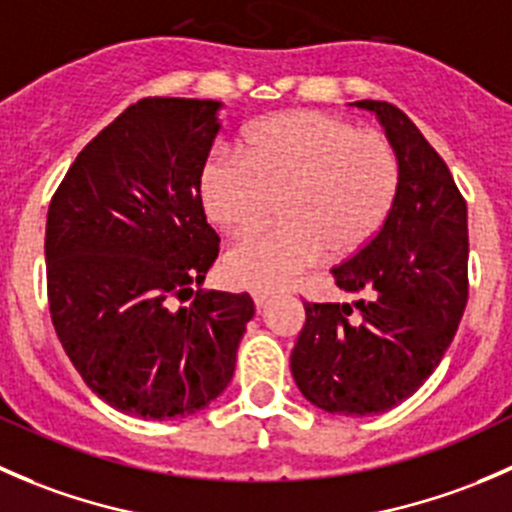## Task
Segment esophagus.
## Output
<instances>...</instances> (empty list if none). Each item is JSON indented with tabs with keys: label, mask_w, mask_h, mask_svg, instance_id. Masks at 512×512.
<instances>
[{
	"label": "esophagus",
	"mask_w": 512,
	"mask_h": 512,
	"mask_svg": "<svg viewBox=\"0 0 512 512\" xmlns=\"http://www.w3.org/2000/svg\"><path fill=\"white\" fill-rule=\"evenodd\" d=\"M251 296H254V303L258 308H263L266 306L268 301H271V296L273 293L271 291H266V288H256V291H251Z\"/></svg>",
	"instance_id": "obj_1"
}]
</instances>
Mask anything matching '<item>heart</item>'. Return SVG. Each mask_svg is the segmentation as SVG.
I'll return each mask as SVG.
<instances>
[{
    "label": "heart",
    "instance_id": "1",
    "mask_svg": "<svg viewBox=\"0 0 512 512\" xmlns=\"http://www.w3.org/2000/svg\"><path fill=\"white\" fill-rule=\"evenodd\" d=\"M398 184L391 141L326 111L258 121L241 139V154L214 149L196 181L209 221L231 236L258 229L278 201L283 224L226 256V273L254 288L296 281L326 254L366 249L396 204Z\"/></svg>",
    "mask_w": 512,
    "mask_h": 512
}]
</instances>
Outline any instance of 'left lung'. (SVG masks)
Here are the masks:
<instances>
[{
  "label": "left lung",
  "mask_w": 512,
  "mask_h": 512,
  "mask_svg": "<svg viewBox=\"0 0 512 512\" xmlns=\"http://www.w3.org/2000/svg\"><path fill=\"white\" fill-rule=\"evenodd\" d=\"M373 111L401 164L376 239L331 268L353 303H303L291 353L298 391L326 413L371 416L411 398L448 351L468 301V206L438 151L388 101Z\"/></svg>",
  "instance_id": "8db88e82"
}]
</instances>
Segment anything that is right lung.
<instances>
[{
	"mask_svg": "<svg viewBox=\"0 0 512 512\" xmlns=\"http://www.w3.org/2000/svg\"><path fill=\"white\" fill-rule=\"evenodd\" d=\"M221 101L149 96L69 166L47 214L54 331L86 386L146 421L204 411L231 383L249 293L196 291L219 256L199 169Z\"/></svg>",
	"mask_w": 512,
	"mask_h": 512,
	"instance_id": "obj_1",
	"label": "right lung"
}]
</instances>
